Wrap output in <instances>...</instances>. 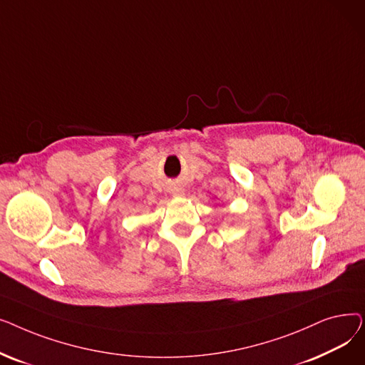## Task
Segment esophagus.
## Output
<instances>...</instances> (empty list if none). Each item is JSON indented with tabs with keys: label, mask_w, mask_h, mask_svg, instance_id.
<instances>
[{
	"label": "esophagus",
	"mask_w": 365,
	"mask_h": 365,
	"mask_svg": "<svg viewBox=\"0 0 365 365\" xmlns=\"http://www.w3.org/2000/svg\"><path fill=\"white\" fill-rule=\"evenodd\" d=\"M171 192L175 194V195H183L185 189H183V187H173V189H171Z\"/></svg>",
	"instance_id": "obj_1"
}]
</instances>
